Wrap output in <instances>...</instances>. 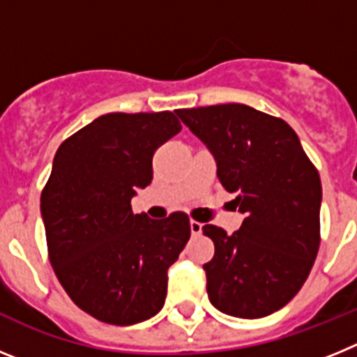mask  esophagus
<instances>
[{
	"instance_id": "obj_1",
	"label": "esophagus",
	"mask_w": 357,
	"mask_h": 357,
	"mask_svg": "<svg viewBox=\"0 0 357 357\" xmlns=\"http://www.w3.org/2000/svg\"><path fill=\"white\" fill-rule=\"evenodd\" d=\"M189 227H191V234H193V236H198L202 232V223L200 222H195V220H191V222H189Z\"/></svg>"
}]
</instances>
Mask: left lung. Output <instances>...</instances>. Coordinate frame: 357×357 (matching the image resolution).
Segmentation results:
<instances>
[{
	"label": "left lung",
	"mask_w": 357,
	"mask_h": 357,
	"mask_svg": "<svg viewBox=\"0 0 357 357\" xmlns=\"http://www.w3.org/2000/svg\"><path fill=\"white\" fill-rule=\"evenodd\" d=\"M176 114L209 148L218 178L247 216L234 234L202 227L214 243L204 264L211 304L238 318L275 313L302 288L320 248L318 169L284 119L243 103Z\"/></svg>",
	"instance_id": "1"
}]
</instances>
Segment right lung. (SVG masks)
<instances>
[{"label":"right lung","mask_w":357,"mask_h":357,"mask_svg":"<svg viewBox=\"0 0 357 357\" xmlns=\"http://www.w3.org/2000/svg\"><path fill=\"white\" fill-rule=\"evenodd\" d=\"M182 130L169 110L110 112L68 137L40 195L48 255L71 301L96 320L132 326L162 309L168 268L191 236L185 213L134 214L157 148Z\"/></svg>","instance_id":"obj_1"}]
</instances>
